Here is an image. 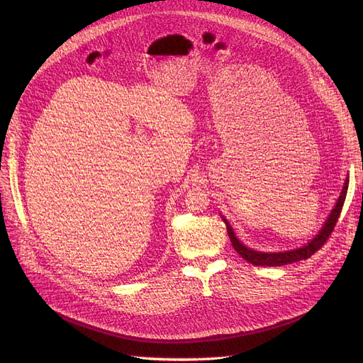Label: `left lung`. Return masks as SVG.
I'll return each mask as SVG.
<instances>
[{"label": "left lung", "mask_w": 363, "mask_h": 363, "mask_svg": "<svg viewBox=\"0 0 363 363\" xmlns=\"http://www.w3.org/2000/svg\"><path fill=\"white\" fill-rule=\"evenodd\" d=\"M347 188H349V179H346L345 186H342L341 196H340L335 207L333 208V212H331L330 218L327 219L325 225L322 226L320 233L311 242H308L306 245L301 247V249L291 250V252H282V253H262V252L247 249L244 244H241L237 240L231 225L228 223V220L223 218V222L226 225V231H228V235H230L233 247L244 260H247L255 266H282V264H289V263L298 262V260H303V259H309L315 252H318L320 247L327 242L331 233L334 231V226H335V223L340 218L342 204H345V200H346V196H347Z\"/></svg>", "instance_id": "1"}]
</instances>
